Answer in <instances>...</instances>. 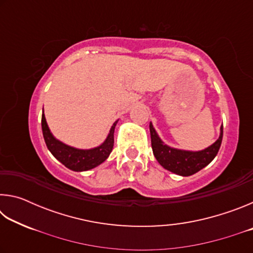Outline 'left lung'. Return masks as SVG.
<instances>
[{
    "label": "left lung",
    "instance_id": "8db88e82",
    "mask_svg": "<svg viewBox=\"0 0 253 253\" xmlns=\"http://www.w3.org/2000/svg\"><path fill=\"white\" fill-rule=\"evenodd\" d=\"M149 131H151L153 153L157 162L165 169L181 176H190L208 166L219 152L223 137V126H221L220 136L215 142L202 151L194 152L174 148L166 145L160 138L152 123L149 124Z\"/></svg>",
    "mask_w": 253,
    "mask_h": 253
}]
</instances>
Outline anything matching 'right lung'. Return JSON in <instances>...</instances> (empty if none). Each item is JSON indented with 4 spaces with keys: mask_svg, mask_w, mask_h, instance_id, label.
I'll return each instance as SVG.
<instances>
[{
    "mask_svg": "<svg viewBox=\"0 0 253 253\" xmlns=\"http://www.w3.org/2000/svg\"><path fill=\"white\" fill-rule=\"evenodd\" d=\"M117 123L118 121L113 124L108 136L99 146L89 149H80L60 142L51 132L48 124H46L44 114H42L41 119L42 132H43L46 147L60 163H62L66 168L75 170V172H84V170L95 169L108 158L114 147V131Z\"/></svg>",
    "mask_w": 253,
    "mask_h": 253,
    "instance_id": "add662e5",
    "label": "right lung"
}]
</instances>
